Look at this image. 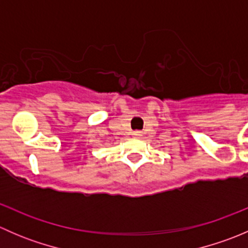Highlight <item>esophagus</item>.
<instances>
[{
    "label": "esophagus",
    "instance_id": "34e87169",
    "mask_svg": "<svg viewBox=\"0 0 248 248\" xmlns=\"http://www.w3.org/2000/svg\"><path fill=\"white\" fill-rule=\"evenodd\" d=\"M132 134H133L134 137H137V138H140V137L142 136V132H140V131H134Z\"/></svg>",
    "mask_w": 248,
    "mask_h": 248
}]
</instances>
